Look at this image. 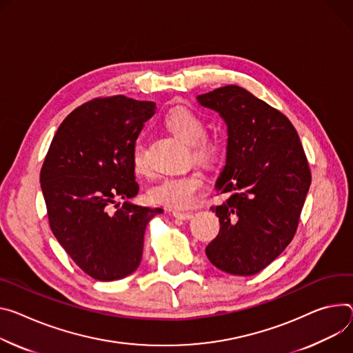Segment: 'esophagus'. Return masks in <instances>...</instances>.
Listing matches in <instances>:
<instances>
[{"label": "esophagus", "instance_id": "34e87169", "mask_svg": "<svg viewBox=\"0 0 353 353\" xmlns=\"http://www.w3.org/2000/svg\"><path fill=\"white\" fill-rule=\"evenodd\" d=\"M173 216L177 218V219H183V221H187V219H191L193 218V214L191 212H185V211H181V210H173L172 211Z\"/></svg>", "mask_w": 353, "mask_h": 353}]
</instances>
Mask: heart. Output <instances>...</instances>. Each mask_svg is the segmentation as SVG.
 Returning <instances> with one entry per match:
<instances>
[{
	"label": "heart",
	"mask_w": 353,
	"mask_h": 353,
	"mask_svg": "<svg viewBox=\"0 0 353 353\" xmlns=\"http://www.w3.org/2000/svg\"><path fill=\"white\" fill-rule=\"evenodd\" d=\"M165 126L183 143L194 146V153L200 159H211L216 153V143L205 135L204 119L185 107L172 110L165 118ZM132 165L138 173L145 172V149L142 142H137L132 149ZM205 177L201 173H188L180 176H169L149 190V200L154 204L168 208L184 210L193 204L200 191L204 188Z\"/></svg>",
	"instance_id": "heart-1"
}]
</instances>
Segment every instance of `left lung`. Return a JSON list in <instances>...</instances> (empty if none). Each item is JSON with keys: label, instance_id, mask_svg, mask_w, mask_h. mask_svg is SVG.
I'll return each instance as SVG.
<instances>
[{"label": "left lung", "instance_id": "obj_1", "mask_svg": "<svg viewBox=\"0 0 353 353\" xmlns=\"http://www.w3.org/2000/svg\"><path fill=\"white\" fill-rule=\"evenodd\" d=\"M227 125L225 166L215 183L227 201L211 207L219 232L205 248L210 262L234 276L270 265L292 242L311 184L300 138L280 111L239 85L197 95Z\"/></svg>", "mask_w": 353, "mask_h": 353}]
</instances>
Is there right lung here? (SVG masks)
Wrapping results in <instances>:
<instances>
[{
	"label": "right lung",
	"mask_w": 353,
	"mask_h": 353,
	"mask_svg": "<svg viewBox=\"0 0 353 353\" xmlns=\"http://www.w3.org/2000/svg\"><path fill=\"white\" fill-rule=\"evenodd\" d=\"M154 111V103L123 95L88 101L60 123L45 157L41 187L50 230L95 280L134 273L148 222L163 212L131 201L139 190L132 149ZM121 198L125 203L114 212Z\"/></svg>",
	"instance_id": "add662e5"
}]
</instances>
